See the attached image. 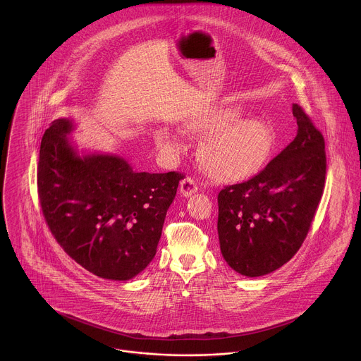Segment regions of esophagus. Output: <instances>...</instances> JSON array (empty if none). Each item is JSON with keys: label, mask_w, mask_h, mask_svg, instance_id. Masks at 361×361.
Wrapping results in <instances>:
<instances>
[{"label": "esophagus", "mask_w": 361, "mask_h": 361, "mask_svg": "<svg viewBox=\"0 0 361 361\" xmlns=\"http://www.w3.org/2000/svg\"><path fill=\"white\" fill-rule=\"evenodd\" d=\"M197 191H198V184H197V181L191 176H187V177H184L180 181V192L184 197H190V195H192Z\"/></svg>", "instance_id": "obj_1"}]
</instances>
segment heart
Returning a JSON list of instances; mask_svg holds the SVG:
<instances>
[{"label":"heart","mask_w":361,"mask_h":361,"mask_svg":"<svg viewBox=\"0 0 361 361\" xmlns=\"http://www.w3.org/2000/svg\"><path fill=\"white\" fill-rule=\"evenodd\" d=\"M185 133L202 137L200 161L206 173L220 181H238L256 173L270 155L273 133L264 121L242 118L235 105H219L194 116ZM166 151H181L183 141L166 130L155 133Z\"/></svg>","instance_id":"b5f03b06"}]
</instances>
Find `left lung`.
I'll return each instance as SVG.
<instances>
[{
    "instance_id": "8db88e82",
    "label": "left lung",
    "mask_w": 361,
    "mask_h": 361,
    "mask_svg": "<svg viewBox=\"0 0 361 361\" xmlns=\"http://www.w3.org/2000/svg\"><path fill=\"white\" fill-rule=\"evenodd\" d=\"M292 114L293 141L256 176L226 185L217 197L221 255L246 277L269 274L295 256L324 192V137L300 105L293 104Z\"/></svg>"
}]
</instances>
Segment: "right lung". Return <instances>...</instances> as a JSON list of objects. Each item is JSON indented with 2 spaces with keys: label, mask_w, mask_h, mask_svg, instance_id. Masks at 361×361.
Returning <instances> with one entry per match:
<instances>
[{
  "label": "right lung",
  "mask_w": 361,
  "mask_h": 361,
  "mask_svg": "<svg viewBox=\"0 0 361 361\" xmlns=\"http://www.w3.org/2000/svg\"><path fill=\"white\" fill-rule=\"evenodd\" d=\"M56 119L41 140L37 190L45 223L62 249L90 273L126 281L155 257L169 206L184 176L137 173L114 155L80 158Z\"/></svg>",
  "instance_id": "add662e5"
}]
</instances>
